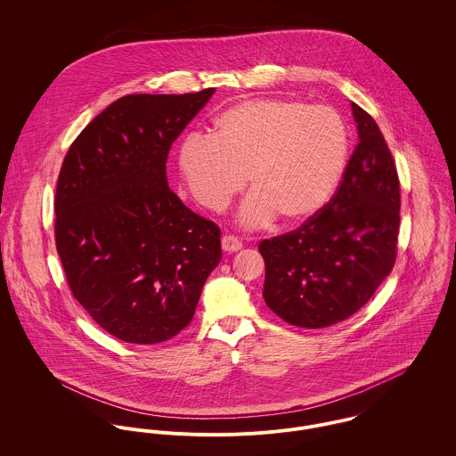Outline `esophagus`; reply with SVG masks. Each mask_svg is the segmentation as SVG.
Instances as JSON below:
<instances>
[{
	"instance_id": "34e87169",
	"label": "esophagus",
	"mask_w": 456,
	"mask_h": 456,
	"mask_svg": "<svg viewBox=\"0 0 456 456\" xmlns=\"http://www.w3.org/2000/svg\"><path fill=\"white\" fill-rule=\"evenodd\" d=\"M221 246H223V251L226 253H237L239 249H242V242L233 235H224L221 239Z\"/></svg>"
}]
</instances>
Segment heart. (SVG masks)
Listing matches in <instances>:
<instances>
[{"label": "heart", "mask_w": 456, "mask_h": 456, "mask_svg": "<svg viewBox=\"0 0 456 456\" xmlns=\"http://www.w3.org/2000/svg\"><path fill=\"white\" fill-rule=\"evenodd\" d=\"M347 130L330 107L284 98L240 102L214 119V134L190 133L179 170L196 201L214 212L249 186L240 223L258 228L277 216L302 223L335 193L347 161Z\"/></svg>", "instance_id": "1"}]
</instances>
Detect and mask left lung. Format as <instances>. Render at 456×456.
Segmentation results:
<instances>
[{
	"label": "left lung",
	"mask_w": 456,
	"mask_h": 456,
	"mask_svg": "<svg viewBox=\"0 0 456 456\" xmlns=\"http://www.w3.org/2000/svg\"><path fill=\"white\" fill-rule=\"evenodd\" d=\"M358 145L325 207L298 230L261 240L263 298L286 323L325 328L360 311L396 260L400 183L378 123L351 103Z\"/></svg>",
	"instance_id": "obj_1"
}]
</instances>
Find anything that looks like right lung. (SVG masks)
Returning a JSON list of instances; mask_svg holds the SVG:
<instances>
[{
  "label": "right lung",
  "mask_w": 456,
  "mask_h": 456,
  "mask_svg": "<svg viewBox=\"0 0 456 456\" xmlns=\"http://www.w3.org/2000/svg\"><path fill=\"white\" fill-rule=\"evenodd\" d=\"M214 87L128 94L75 138L56 188V248L78 304L130 344L175 337L221 261L216 223L168 188L167 158Z\"/></svg>",
  "instance_id": "1"
}]
</instances>
